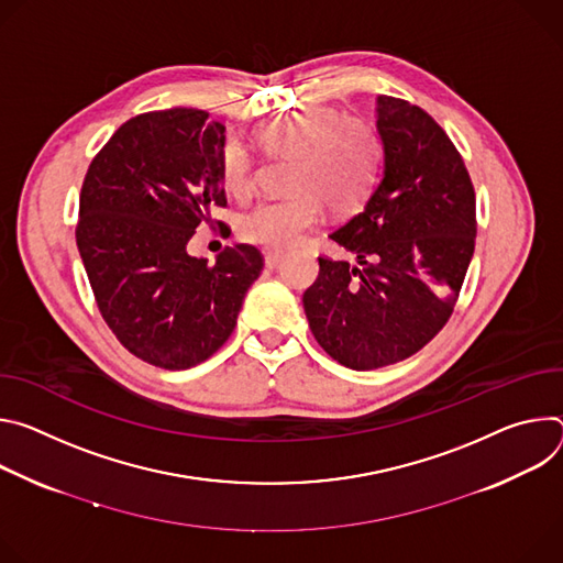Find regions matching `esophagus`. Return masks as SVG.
<instances>
[{"label":"esophagus","mask_w":563,"mask_h":563,"mask_svg":"<svg viewBox=\"0 0 563 563\" xmlns=\"http://www.w3.org/2000/svg\"><path fill=\"white\" fill-rule=\"evenodd\" d=\"M266 266L268 268H275V266H279L282 264V260H284V253H275V250H271V253H266Z\"/></svg>","instance_id":"1"}]
</instances>
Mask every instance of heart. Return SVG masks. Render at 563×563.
Listing matches in <instances>:
<instances>
[{
    "label": "heart",
    "mask_w": 563,
    "mask_h": 563,
    "mask_svg": "<svg viewBox=\"0 0 563 563\" xmlns=\"http://www.w3.org/2000/svg\"><path fill=\"white\" fill-rule=\"evenodd\" d=\"M257 141L266 154L290 158L288 197L262 201L243 214L239 232L245 241L271 250H288L322 217L355 212L368 197L380 163L378 132L362 118H342L331 107H303L264 122ZM225 190L245 199L255 190V163L245 145L228 141L221 154Z\"/></svg>",
    "instance_id": "1"
}]
</instances>
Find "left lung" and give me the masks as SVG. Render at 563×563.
Masks as SVG:
<instances>
[{"instance_id":"obj_1","label":"left lung","mask_w":563,"mask_h":563,"mask_svg":"<svg viewBox=\"0 0 563 563\" xmlns=\"http://www.w3.org/2000/svg\"><path fill=\"white\" fill-rule=\"evenodd\" d=\"M376 113L383 178L331 232L355 264L320 257L301 299L318 344L355 371L407 360L448 324L476 236L474 185L441 124L391 96Z\"/></svg>"}]
</instances>
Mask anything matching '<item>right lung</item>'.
<instances>
[{
  "mask_svg": "<svg viewBox=\"0 0 563 563\" xmlns=\"http://www.w3.org/2000/svg\"><path fill=\"white\" fill-rule=\"evenodd\" d=\"M225 128L201 109L141 113L91 161L76 241L96 303L118 342L161 368L217 353L262 275L255 245L225 247L210 266L187 241L225 206Z\"/></svg>",
  "mask_w": 563,
  "mask_h": 563,
  "instance_id": "add662e5",
  "label": "right lung"
}]
</instances>
